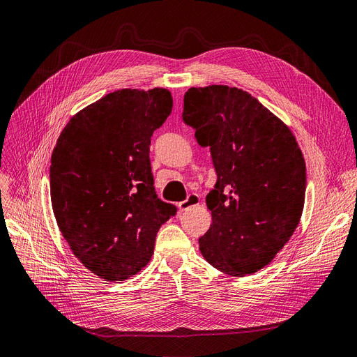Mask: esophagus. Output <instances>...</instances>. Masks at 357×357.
<instances>
[{
	"label": "esophagus",
	"instance_id": "34e87169",
	"mask_svg": "<svg viewBox=\"0 0 357 357\" xmlns=\"http://www.w3.org/2000/svg\"><path fill=\"white\" fill-rule=\"evenodd\" d=\"M199 202H201V199H199V196H197L196 193H190V195L186 197V201H183V202L178 204V209H180V211H188V209H190L192 206H197Z\"/></svg>",
	"mask_w": 357,
	"mask_h": 357
}]
</instances>
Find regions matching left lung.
<instances>
[{
	"label": "left lung",
	"instance_id": "obj_1",
	"mask_svg": "<svg viewBox=\"0 0 357 357\" xmlns=\"http://www.w3.org/2000/svg\"><path fill=\"white\" fill-rule=\"evenodd\" d=\"M183 121L209 146L217 183L206 196L212 224L204 258L245 277L266 266L301 221L306 167L289 127L250 93L212 84L184 93Z\"/></svg>",
	"mask_w": 357,
	"mask_h": 357
}]
</instances>
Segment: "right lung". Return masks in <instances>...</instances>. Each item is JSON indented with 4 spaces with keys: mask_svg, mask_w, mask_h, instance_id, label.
Segmentation results:
<instances>
[{
    "mask_svg": "<svg viewBox=\"0 0 357 357\" xmlns=\"http://www.w3.org/2000/svg\"><path fill=\"white\" fill-rule=\"evenodd\" d=\"M171 108L167 89H120L79 111L56 140L50 168L56 224L76 258L107 281L137 274L177 212L156 195L149 160L152 133Z\"/></svg>",
    "mask_w": 357,
    "mask_h": 357,
    "instance_id": "1",
    "label": "right lung"
}]
</instances>
